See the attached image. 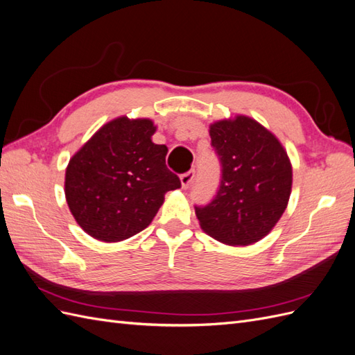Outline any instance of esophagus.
I'll list each match as a JSON object with an SVG mask.
<instances>
[{
	"label": "esophagus",
	"instance_id": "1",
	"mask_svg": "<svg viewBox=\"0 0 355 355\" xmlns=\"http://www.w3.org/2000/svg\"><path fill=\"white\" fill-rule=\"evenodd\" d=\"M196 176V171L194 170H189L187 171V173L180 175V184H182V188H188V185L192 182V179H194Z\"/></svg>",
	"mask_w": 355,
	"mask_h": 355
}]
</instances>
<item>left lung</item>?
<instances>
[{"label": "left lung", "instance_id": "left-lung-1", "mask_svg": "<svg viewBox=\"0 0 355 355\" xmlns=\"http://www.w3.org/2000/svg\"><path fill=\"white\" fill-rule=\"evenodd\" d=\"M210 137L222 176L214 198L196 206L200 227L223 244H253L287 207L292 164L280 141L250 116L210 124Z\"/></svg>", "mask_w": 355, "mask_h": 355}]
</instances>
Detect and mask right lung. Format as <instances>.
<instances>
[{"mask_svg":"<svg viewBox=\"0 0 355 355\" xmlns=\"http://www.w3.org/2000/svg\"><path fill=\"white\" fill-rule=\"evenodd\" d=\"M148 118H115L101 127L67 167L65 196L80 227L116 243L153 222L167 191L180 188L166 166L167 146L153 142Z\"/></svg>","mask_w":355,"mask_h":355,"instance_id":"1","label":"right lung"}]
</instances>
